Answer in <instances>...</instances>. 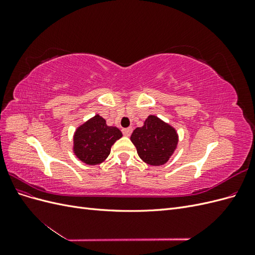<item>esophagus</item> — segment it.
Returning a JSON list of instances; mask_svg holds the SVG:
<instances>
[{
	"instance_id": "esophagus-1",
	"label": "esophagus",
	"mask_w": 255,
	"mask_h": 255,
	"mask_svg": "<svg viewBox=\"0 0 255 255\" xmlns=\"http://www.w3.org/2000/svg\"><path fill=\"white\" fill-rule=\"evenodd\" d=\"M132 130H133L132 128H123L122 129V133H123V135H125V136L128 137V136H130V134H132Z\"/></svg>"
}]
</instances>
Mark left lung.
<instances>
[{"mask_svg":"<svg viewBox=\"0 0 255 255\" xmlns=\"http://www.w3.org/2000/svg\"><path fill=\"white\" fill-rule=\"evenodd\" d=\"M130 140L145 164L161 166L167 163L176 150L179 134L172 126L157 116L149 115L143 126L133 130Z\"/></svg>","mask_w":255,"mask_h":255,"instance_id":"left-lung-1","label":"left lung"}]
</instances>
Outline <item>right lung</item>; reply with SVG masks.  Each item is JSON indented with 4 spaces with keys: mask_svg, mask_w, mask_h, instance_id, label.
I'll return each mask as SVG.
<instances>
[{
    "mask_svg": "<svg viewBox=\"0 0 255 255\" xmlns=\"http://www.w3.org/2000/svg\"><path fill=\"white\" fill-rule=\"evenodd\" d=\"M121 137L118 128L107 126L104 118L96 115L75 129L72 150L83 163L99 165L110 155L112 145Z\"/></svg>",
    "mask_w": 255,
    "mask_h": 255,
    "instance_id": "1",
    "label": "right lung"
}]
</instances>
